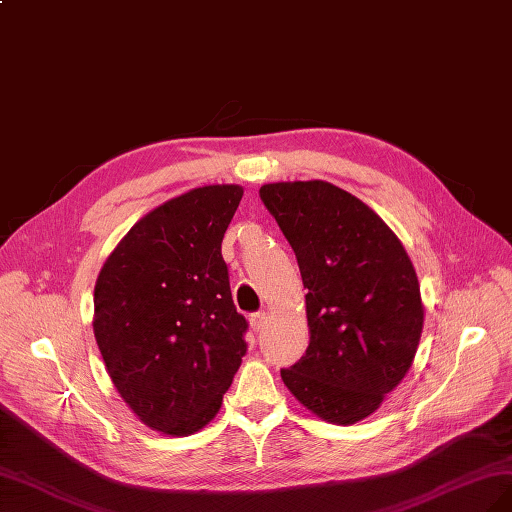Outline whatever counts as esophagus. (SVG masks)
<instances>
[{
  "mask_svg": "<svg viewBox=\"0 0 512 512\" xmlns=\"http://www.w3.org/2000/svg\"><path fill=\"white\" fill-rule=\"evenodd\" d=\"M264 322H267V313H264V311H256V313H252V315H250V326H252V330H254V332L262 330Z\"/></svg>",
  "mask_w": 512,
  "mask_h": 512,
  "instance_id": "esophagus-1",
  "label": "esophagus"
}]
</instances>
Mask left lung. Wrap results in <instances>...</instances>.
<instances>
[{"instance_id": "obj_1", "label": "left lung", "mask_w": 512, "mask_h": 512, "mask_svg": "<svg viewBox=\"0 0 512 512\" xmlns=\"http://www.w3.org/2000/svg\"><path fill=\"white\" fill-rule=\"evenodd\" d=\"M260 199L307 288L309 347L281 379L317 417L356 424L413 364L424 328L413 262L392 228L339 186L275 182L260 188Z\"/></svg>"}]
</instances>
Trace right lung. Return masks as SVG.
Masks as SVG:
<instances>
[{
  "instance_id": "1",
  "label": "right lung",
  "mask_w": 512,
  "mask_h": 512,
  "mask_svg": "<svg viewBox=\"0 0 512 512\" xmlns=\"http://www.w3.org/2000/svg\"><path fill=\"white\" fill-rule=\"evenodd\" d=\"M243 188H192L152 209L105 260L93 330L118 394L152 430L199 432L248 351L222 239Z\"/></svg>"
}]
</instances>
